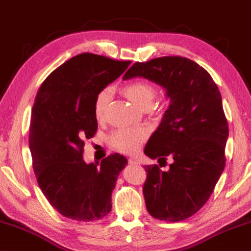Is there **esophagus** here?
<instances>
[{
	"label": "esophagus",
	"mask_w": 251,
	"mask_h": 251,
	"mask_svg": "<svg viewBox=\"0 0 251 251\" xmlns=\"http://www.w3.org/2000/svg\"><path fill=\"white\" fill-rule=\"evenodd\" d=\"M128 164H130V165H140V162L138 160H136V159H133V158H129V159H128Z\"/></svg>",
	"instance_id": "esophagus-1"
}]
</instances>
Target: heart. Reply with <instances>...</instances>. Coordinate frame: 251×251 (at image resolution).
I'll use <instances>...</instances> for the list:
<instances>
[{
  "label": "heart",
  "mask_w": 251,
  "mask_h": 251,
  "mask_svg": "<svg viewBox=\"0 0 251 251\" xmlns=\"http://www.w3.org/2000/svg\"><path fill=\"white\" fill-rule=\"evenodd\" d=\"M124 94L138 107L144 109L152 104L156 95L154 85L147 80H136L123 86ZM110 97V91L104 89L97 94L94 101V115L97 121L104 118L107 104ZM145 139V132L142 129H131V128H121L113 131L109 136V142L112 148L127 154L137 153L141 143Z\"/></svg>",
  "instance_id": "b5f03b06"
}]
</instances>
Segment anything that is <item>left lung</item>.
I'll return each mask as SVG.
<instances>
[{
	"instance_id": "obj_1",
	"label": "left lung",
	"mask_w": 251,
	"mask_h": 251,
	"mask_svg": "<svg viewBox=\"0 0 251 251\" xmlns=\"http://www.w3.org/2000/svg\"><path fill=\"white\" fill-rule=\"evenodd\" d=\"M143 77L161 85L170 106L145 145L152 159L173 162L169 171L144 166L145 204L151 216L176 223L205 204L226 166L229 136L221 95L204 68L187 57L162 56L137 62L124 79Z\"/></svg>"
}]
</instances>
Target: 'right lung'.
<instances>
[{
	"instance_id": "obj_1",
	"label": "right lung",
	"mask_w": 251,
	"mask_h": 251,
	"mask_svg": "<svg viewBox=\"0 0 251 251\" xmlns=\"http://www.w3.org/2000/svg\"><path fill=\"white\" fill-rule=\"evenodd\" d=\"M130 63L78 54L54 69L35 97L28 137L35 176L48 202L67 218L94 221L111 211L112 191L127 159L114 153L100 165H87L84 140L97 130V94Z\"/></svg>"
}]
</instances>
